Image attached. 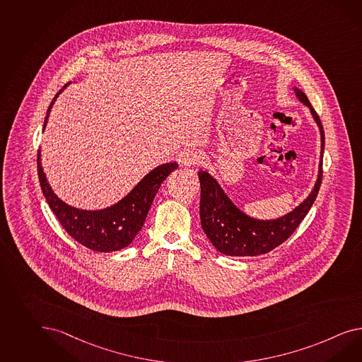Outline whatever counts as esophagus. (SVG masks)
Listing matches in <instances>:
<instances>
[{"instance_id":"esophagus-1","label":"esophagus","mask_w":362,"mask_h":362,"mask_svg":"<svg viewBox=\"0 0 362 362\" xmlns=\"http://www.w3.org/2000/svg\"><path fill=\"white\" fill-rule=\"evenodd\" d=\"M182 163L186 167H193V165H199L204 163V153L197 149H186L182 152Z\"/></svg>"}]
</instances>
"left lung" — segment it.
<instances>
[{"mask_svg": "<svg viewBox=\"0 0 362 362\" xmlns=\"http://www.w3.org/2000/svg\"><path fill=\"white\" fill-rule=\"evenodd\" d=\"M299 101L310 107L315 119L322 138V152L319 163V173L313 192L302 204L291 213L273 221H259L240 211L231 199L223 192L210 173L199 170L201 182V202L199 216L204 233L213 243L214 247L227 256H257L268 253L284 241L288 240L305 219L307 213L319 193L323 177V153H325V130L315 109L311 106L306 94L294 88Z\"/></svg>", "mask_w": 362, "mask_h": 362, "instance_id": "1", "label": "left lung"}]
</instances>
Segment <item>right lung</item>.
<instances>
[{"instance_id": "add662e5", "label": "right lung", "mask_w": 362, "mask_h": 362, "mask_svg": "<svg viewBox=\"0 0 362 362\" xmlns=\"http://www.w3.org/2000/svg\"><path fill=\"white\" fill-rule=\"evenodd\" d=\"M62 90L63 89L59 90L48 106L43 130L46 127L52 105ZM37 161L39 182L49 209L74 240L97 252H112L130 245L131 241L134 240L144 224L158 187L178 168L177 163H167L155 168L118 204L103 210L88 211L72 207L57 198L47 182L46 175L40 164V151L37 152Z\"/></svg>"}]
</instances>
